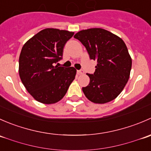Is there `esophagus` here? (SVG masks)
<instances>
[{
    "label": "esophagus",
    "mask_w": 151,
    "mask_h": 151,
    "mask_svg": "<svg viewBox=\"0 0 151 151\" xmlns=\"http://www.w3.org/2000/svg\"><path fill=\"white\" fill-rule=\"evenodd\" d=\"M77 73H78V74H83L85 73V71L84 70L81 69V70H78V71H77Z\"/></svg>",
    "instance_id": "esophagus-1"
}]
</instances>
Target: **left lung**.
I'll use <instances>...</instances> for the list:
<instances>
[{
	"instance_id": "1",
	"label": "left lung",
	"mask_w": 151,
	"mask_h": 151,
	"mask_svg": "<svg viewBox=\"0 0 151 151\" xmlns=\"http://www.w3.org/2000/svg\"><path fill=\"white\" fill-rule=\"evenodd\" d=\"M85 47L90 58L96 60L93 74L83 91L88 100L105 104L115 99L129 80L132 58L126 44L119 36L102 28H90L74 36Z\"/></svg>"
}]
</instances>
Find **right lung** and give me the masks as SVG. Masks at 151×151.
I'll return each mask as SVG.
<instances>
[{
    "mask_svg": "<svg viewBox=\"0 0 151 151\" xmlns=\"http://www.w3.org/2000/svg\"><path fill=\"white\" fill-rule=\"evenodd\" d=\"M74 32L46 28L30 38L23 45L19 58V74L32 96L42 104L61 100L75 78L74 67H58L63 47Z\"/></svg>",
    "mask_w": 151,
    "mask_h": 151,
    "instance_id": "obj_1",
    "label": "right lung"
}]
</instances>
